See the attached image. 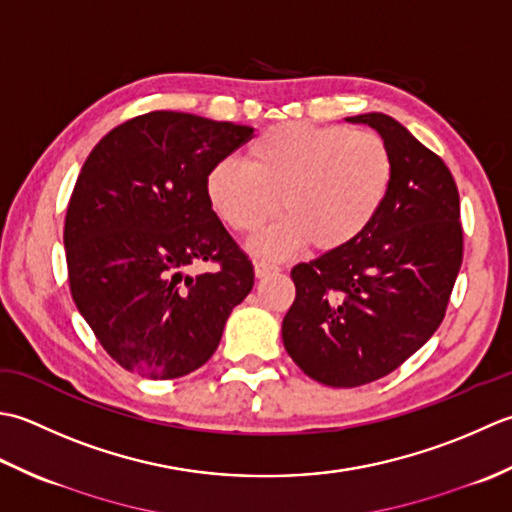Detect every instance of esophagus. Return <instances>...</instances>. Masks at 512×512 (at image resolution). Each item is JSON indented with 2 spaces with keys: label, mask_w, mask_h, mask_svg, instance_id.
Listing matches in <instances>:
<instances>
[{
  "label": "esophagus",
  "mask_w": 512,
  "mask_h": 512,
  "mask_svg": "<svg viewBox=\"0 0 512 512\" xmlns=\"http://www.w3.org/2000/svg\"><path fill=\"white\" fill-rule=\"evenodd\" d=\"M254 271H256L258 278H265V276L276 274V271H280V267L278 265H271V263H265V260H256Z\"/></svg>",
  "instance_id": "obj_1"
}]
</instances>
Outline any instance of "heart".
Returning a JSON list of instances; mask_svg holds the SVG:
<instances>
[{
  "mask_svg": "<svg viewBox=\"0 0 512 512\" xmlns=\"http://www.w3.org/2000/svg\"><path fill=\"white\" fill-rule=\"evenodd\" d=\"M393 181L387 143L347 125L278 123L247 145L245 163L218 161L205 194L221 221L254 234L280 210L285 218L252 243L256 254L280 258L311 243L342 249L380 214Z\"/></svg>",
  "mask_w": 512,
  "mask_h": 512,
  "instance_id": "heart-1",
  "label": "heart"
}]
</instances>
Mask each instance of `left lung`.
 <instances>
[{
    "instance_id": "obj_1",
    "label": "left lung",
    "mask_w": 512,
    "mask_h": 512,
    "mask_svg": "<svg viewBox=\"0 0 512 512\" xmlns=\"http://www.w3.org/2000/svg\"><path fill=\"white\" fill-rule=\"evenodd\" d=\"M380 132L393 181L380 214L342 249L291 269L285 349L327 387H362L409 360L442 325L464 234L451 170L382 112L349 117Z\"/></svg>"
}]
</instances>
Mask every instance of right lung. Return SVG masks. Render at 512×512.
Returning <instances> with one entry per match:
<instances>
[{
    "instance_id": "obj_1",
    "label": "right lung",
    "mask_w": 512,
    "mask_h": 512,
    "mask_svg": "<svg viewBox=\"0 0 512 512\" xmlns=\"http://www.w3.org/2000/svg\"><path fill=\"white\" fill-rule=\"evenodd\" d=\"M252 134L154 110L110 130L83 163L64 225L70 294L125 371L172 380L203 367L252 291V260L205 194L212 165ZM201 262L217 269L186 274Z\"/></svg>"
}]
</instances>
